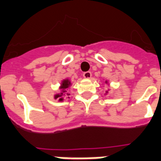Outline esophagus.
I'll return each instance as SVG.
<instances>
[{
  "label": "esophagus",
  "instance_id": "1",
  "mask_svg": "<svg viewBox=\"0 0 161 161\" xmlns=\"http://www.w3.org/2000/svg\"><path fill=\"white\" fill-rule=\"evenodd\" d=\"M83 76L84 78H90L92 76V73L91 72H83Z\"/></svg>",
  "mask_w": 161,
  "mask_h": 161
}]
</instances>
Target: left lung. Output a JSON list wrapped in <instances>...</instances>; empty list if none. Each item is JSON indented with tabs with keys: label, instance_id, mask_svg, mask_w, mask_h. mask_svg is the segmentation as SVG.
Here are the masks:
<instances>
[{
	"label": "left lung",
	"instance_id": "obj_1",
	"mask_svg": "<svg viewBox=\"0 0 161 161\" xmlns=\"http://www.w3.org/2000/svg\"><path fill=\"white\" fill-rule=\"evenodd\" d=\"M105 83H107V82H105ZM106 93H108V92H107V91H106Z\"/></svg>",
	"mask_w": 161,
	"mask_h": 161
}]
</instances>
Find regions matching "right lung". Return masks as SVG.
Returning <instances> with one entry per match:
<instances>
[{"mask_svg":"<svg viewBox=\"0 0 161 161\" xmlns=\"http://www.w3.org/2000/svg\"><path fill=\"white\" fill-rule=\"evenodd\" d=\"M71 84H72V83H71V81H70L69 79H64V80L61 82V87H60V89H61V94H56L54 98H55V99H58L59 101H62V100H63V98H61V97H62L63 94L66 92V89H68ZM67 94L69 95V94Z\"/></svg>","mask_w":161,"mask_h":161,"instance_id":"1","label":"right lung"}]
</instances>
